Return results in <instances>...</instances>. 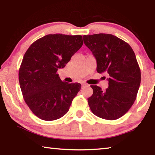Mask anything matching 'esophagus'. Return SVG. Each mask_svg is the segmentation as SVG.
I'll return each mask as SVG.
<instances>
[{
	"label": "esophagus",
	"mask_w": 155,
	"mask_h": 155,
	"mask_svg": "<svg viewBox=\"0 0 155 155\" xmlns=\"http://www.w3.org/2000/svg\"><path fill=\"white\" fill-rule=\"evenodd\" d=\"M86 85H87V84H85V83L82 84V87H84V86H86Z\"/></svg>",
	"instance_id": "34e87169"
}]
</instances>
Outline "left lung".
Segmentation results:
<instances>
[{
  "instance_id": "left-lung-1",
  "label": "left lung",
  "mask_w": 155,
  "mask_h": 155,
  "mask_svg": "<svg viewBox=\"0 0 155 155\" xmlns=\"http://www.w3.org/2000/svg\"><path fill=\"white\" fill-rule=\"evenodd\" d=\"M85 46L96 59L98 73L109 74L105 91L91 85L87 98L91 111L101 118L114 120L123 116L134 103L141 83V71L134 51L128 43L111 34L83 36Z\"/></svg>"
}]
</instances>
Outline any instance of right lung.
I'll return each mask as SVG.
<instances>
[{"label": "right lung", "mask_w": 155, "mask_h": 155, "mask_svg": "<svg viewBox=\"0 0 155 155\" xmlns=\"http://www.w3.org/2000/svg\"><path fill=\"white\" fill-rule=\"evenodd\" d=\"M83 44L81 35L49 34L25 52L18 74L20 86L25 103L39 118L52 121L67 114L81 85L62 81L57 72Z\"/></svg>", "instance_id": "right-lung-1"}]
</instances>
